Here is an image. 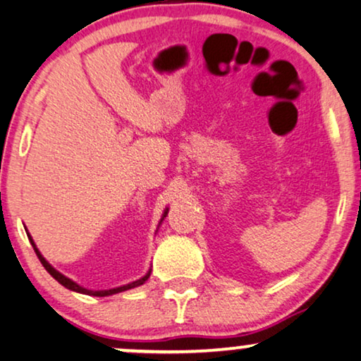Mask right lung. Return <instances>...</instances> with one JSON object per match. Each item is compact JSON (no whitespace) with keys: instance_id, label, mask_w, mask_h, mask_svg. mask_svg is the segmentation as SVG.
<instances>
[{"instance_id":"add662e5","label":"right lung","mask_w":361,"mask_h":361,"mask_svg":"<svg viewBox=\"0 0 361 361\" xmlns=\"http://www.w3.org/2000/svg\"><path fill=\"white\" fill-rule=\"evenodd\" d=\"M166 214H168V208H165V211H163V214H161V219H160V223H158V226H160L161 223H163V219L166 218ZM158 231V229H157ZM26 234H27V238H30V243L32 244V247H35V252H36V256L39 257V261H41V264L42 266H44V269L47 272L51 274L52 277L56 279L57 282H59L61 286H64L66 289H69V290H72V292H79V294H85V295H94V297H107V295H114V294H118V292H123V290H128V289H133V287H138V286H142V284H145V282L148 281V277H150V272H152V269H148V272L145 274V276L143 277H140V279H137V281H133V282H130V284H125V286H120V287H114V289H107V290H90V289H85V287H82V286H79L77 284V282H74L72 281V279H69V277H66L64 274H61L59 271H57V269H54L51 266L49 262L46 261L44 259V256H42V254L39 252V249L36 247V244H35V241H32V238H31V234L27 233V229H26Z\"/></svg>"}]
</instances>
